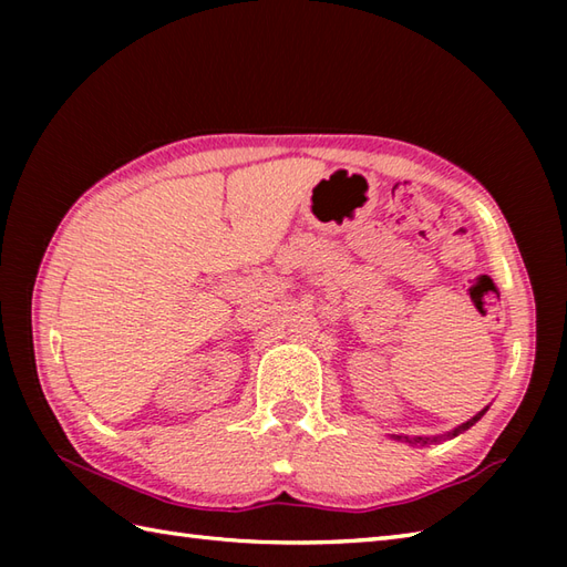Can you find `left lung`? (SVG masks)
<instances>
[{
    "label": "left lung",
    "instance_id": "8db88e82",
    "mask_svg": "<svg viewBox=\"0 0 567 567\" xmlns=\"http://www.w3.org/2000/svg\"><path fill=\"white\" fill-rule=\"evenodd\" d=\"M485 414V409L480 414H475L473 419L470 421H465V424H461L457 429H453V431H449V433H443V436H436V439H424V436H419V439H406L409 443H419V445H429V443H439V441H445V439H453V436H457V433H463V431H467L470 426L475 424V421H480V416Z\"/></svg>",
    "mask_w": 567,
    "mask_h": 567
}]
</instances>
